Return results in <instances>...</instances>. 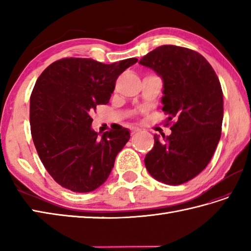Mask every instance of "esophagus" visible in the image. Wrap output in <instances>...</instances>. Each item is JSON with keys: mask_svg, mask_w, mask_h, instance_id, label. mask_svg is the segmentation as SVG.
I'll return each instance as SVG.
<instances>
[{"mask_svg": "<svg viewBox=\"0 0 251 251\" xmlns=\"http://www.w3.org/2000/svg\"><path fill=\"white\" fill-rule=\"evenodd\" d=\"M141 130L139 129V128H135V129H132V131H131V135H134V134H137V132H140Z\"/></svg>", "mask_w": 251, "mask_h": 251, "instance_id": "1", "label": "esophagus"}]
</instances>
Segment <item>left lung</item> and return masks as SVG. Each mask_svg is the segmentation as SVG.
<instances>
[{
  "mask_svg": "<svg viewBox=\"0 0 251 251\" xmlns=\"http://www.w3.org/2000/svg\"><path fill=\"white\" fill-rule=\"evenodd\" d=\"M139 63L162 76L163 111L169 121H176L170 136L158 139L154 135L146 167L165 184L185 183L206 168L220 140L223 94L219 78L200 52L176 45L156 47Z\"/></svg>",
  "mask_w": 251,
  "mask_h": 251,
  "instance_id": "1",
  "label": "left lung"
}]
</instances>
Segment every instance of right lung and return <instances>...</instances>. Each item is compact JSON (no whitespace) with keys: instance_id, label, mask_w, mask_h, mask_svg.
<instances>
[{"instance_id":"1","label":"right lung","mask_w":251,"mask_h":251,"mask_svg":"<svg viewBox=\"0 0 251 251\" xmlns=\"http://www.w3.org/2000/svg\"><path fill=\"white\" fill-rule=\"evenodd\" d=\"M138 61L104 65L88 58H62L37 78L30 97L31 135L44 167L58 184L76 193L105 182L129 131L92 129L90 114L109 102L117 77Z\"/></svg>"}]
</instances>
